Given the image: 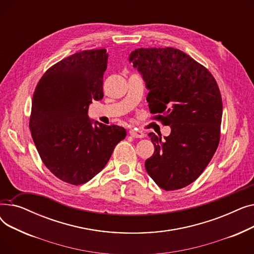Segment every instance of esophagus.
Wrapping results in <instances>:
<instances>
[{
    "instance_id": "obj_1",
    "label": "esophagus",
    "mask_w": 254,
    "mask_h": 254,
    "mask_svg": "<svg viewBox=\"0 0 254 254\" xmlns=\"http://www.w3.org/2000/svg\"><path fill=\"white\" fill-rule=\"evenodd\" d=\"M129 135L132 138H144L145 134L141 130H137V129H130L129 130Z\"/></svg>"
}]
</instances>
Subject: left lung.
Masks as SVG:
<instances>
[{
	"label": "left lung",
	"instance_id": "obj_1",
	"mask_svg": "<svg viewBox=\"0 0 254 254\" xmlns=\"http://www.w3.org/2000/svg\"><path fill=\"white\" fill-rule=\"evenodd\" d=\"M149 90L154 118L171 127L165 139L150 132L154 152L145 169L165 190L192 183L210 163L220 138L222 100L214 77L183 51L138 48L129 55Z\"/></svg>",
	"mask_w": 254,
	"mask_h": 254
}]
</instances>
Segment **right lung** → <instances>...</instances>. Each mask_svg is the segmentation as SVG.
Here are the masks:
<instances>
[{
	"mask_svg": "<svg viewBox=\"0 0 254 254\" xmlns=\"http://www.w3.org/2000/svg\"><path fill=\"white\" fill-rule=\"evenodd\" d=\"M106 49L80 51L53 64L38 82L32 102L31 134L42 162L59 179L86 183L100 173L127 131L93 123L91 101L103 99Z\"/></svg>",
	"mask_w": 254,
	"mask_h": 254,
	"instance_id": "obj_1",
	"label": "right lung"
}]
</instances>
